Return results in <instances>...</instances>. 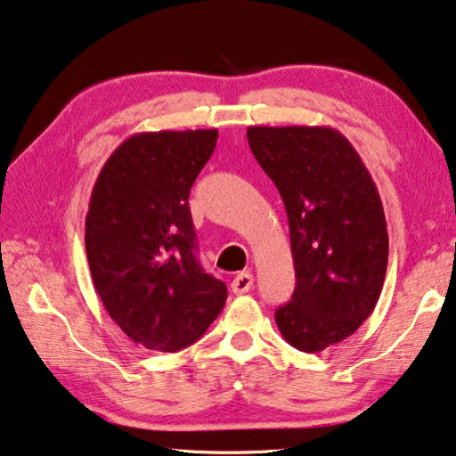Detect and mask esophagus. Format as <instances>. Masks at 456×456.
<instances>
[{"instance_id":"34e87169","label":"esophagus","mask_w":456,"mask_h":456,"mask_svg":"<svg viewBox=\"0 0 456 456\" xmlns=\"http://www.w3.org/2000/svg\"><path fill=\"white\" fill-rule=\"evenodd\" d=\"M251 288H254V276H251L249 272L237 273L233 281H231V290H233L235 294H245V292H249Z\"/></svg>"}]
</instances>
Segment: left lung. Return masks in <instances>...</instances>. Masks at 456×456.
Instances as JSON below:
<instances>
[{
	"mask_svg": "<svg viewBox=\"0 0 456 456\" xmlns=\"http://www.w3.org/2000/svg\"><path fill=\"white\" fill-rule=\"evenodd\" d=\"M248 142L290 225L296 288L276 324L296 349L319 353L351 337L384 288L389 243L378 186L332 127L256 126Z\"/></svg>",
	"mask_w": 456,
	"mask_h": 456,
	"instance_id": "left-lung-1",
	"label": "left lung"
}]
</instances>
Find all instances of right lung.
Instances as JSON below:
<instances>
[{
  "label": "right lung",
  "instance_id": "obj_1",
  "mask_svg": "<svg viewBox=\"0 0 456 456\" xmlns=\"http://www.w3.org/2000/svg\"><path fill=\"white\" fill-rule=\"evenodd\" d=\"M216 129L134 134L93 186L85 248L101 302L134 343L175 353L205 335L227 286L202 270L189 207Z\"/></svg>",
  "mask_w": 456,
  "mask_h": 456
}]
</instances>
